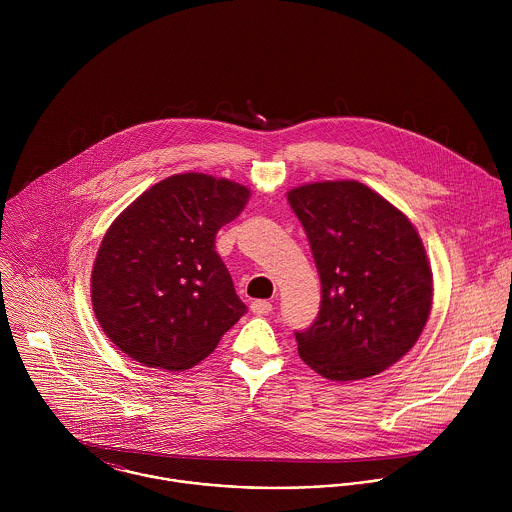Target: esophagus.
Listing matches in <instances>:
<instances>
[{
	"label": "esophagus",
	"mask_w": 512,
	"mask_h": 512,
	"mask_svg": "<svg viewBox=\"0 0 512 512\" xmlns=\"http://www.w3.org/2000/svg\"><path fill=\"white\" fill-rule=\"evenodd\" d=\"M250 309H252V313L254 315H270L272 313V303L270 301H266V299H258V301H252V305H250Z\"/></svg>",
	"instance_id": "esophagus-1"
}]
</instances>
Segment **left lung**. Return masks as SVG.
<instances>
[{"instance_id": "8db88e82", "label": "left lung", "mask_w": 512, "mask_h": 512, "mask_svg": "<svg viewBox=\"0 0 512 512\" xmlns=\"http://www.w3.org/2000/svg\"><path fill=\"white\" fill-rule=\"evenodd\" d=\"M321 280V309L295 331L305 365L329 380L378 374L400 361L432 311V270L414 224L359 181L292 189Z\"/></svg>"}]
</instances>
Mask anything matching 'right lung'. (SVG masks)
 Wrapping results in <instances>:
<instances>
[{"label": "right lung", "instance_id": "add662e5", "mask_svg": "<svg viewBox=\"0 0 512 512\" xmlns=\"http://www.w3.org/2000/svg\"><path fill=\"white\" fill-rule=\"evenodd\" d=\"M250 189L205 173L167 177L108 228L94 268L92 307L106 337L151 368L185 370L248 311L215 250Z\"/></svg>", "mask_w": 512, "mask_h": 512}]
</instances>
